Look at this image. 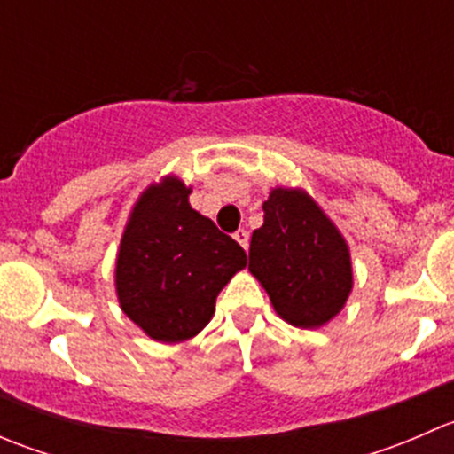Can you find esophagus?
<instances>
[{"label":"esophagus","instance_id":"obj_1","mask_svg":"<svg viewBox=\"0 0 454 454\" xmlns=\"http://www.w3.org/2000/svg\"><path fill=\"white\" fill-rule=\"evenodd\" d=\"M232 237H235L237 244H239L241 248L248 250V239H250V237H248V231H244V228H239V231H237L235 235H232Z\"/></svg>","mask_w":454,"mask_h":454}]
</instances>
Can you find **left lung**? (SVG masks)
I'll return each instance as SVG.
<instances>
[{
    "mask_svg": "<svg viewBox=\"0 0 454 454\" xmlns=\"http://www.w3.org/2000/svg\"><path fill=\"white\" fill-rule=\"evenodd\" d=\"M250 272L274 312L294 327H320L347 303L354 272L345 239L301 189H274L250 239Z\"/></svg>",
    "mask_w": 454,
    "mask_h": 454,
    "instance_id": "left-lung-1",
    "label": "left lung"
}]
</instances>
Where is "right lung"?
Returning <instances> with one entry per match:
<instances>
[{
    "label": "right lung",
    "instance_id": "1",
    "mask_svg": "<svg viewBox=\"0 0 454 454\" xmlns=\"http://www.w3.org/2000/svg\"><path fill=\"white\" fill-rule=\"evenodd\" d=\"M177 177L136 201L116 259L122 312L158 342H182L208 325L215 301L248 256L189 204Z\"/></svg>",
    "mask_w": 454,
    "mask_h": 454
}]
</instances>
